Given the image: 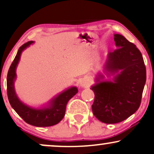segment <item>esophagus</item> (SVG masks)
<instances>
[{
    "label": "esophagus",
    "instance_id": "esophagus-1",
    "mask_svg": "<svg viewBox=\"0 0 154 154\" xmlns=\"http://www.w3.org/2000/svg\"><path fill=\"white\" fill-rule=\"evenodd\" d=\"M89 85H90L89 81L86 78L82 79L80 82H79V85H80L82 87H88L89 86Z\"/></svg>",
    "mask_w": 154,
    "mask_h": 154
}]
</instances>
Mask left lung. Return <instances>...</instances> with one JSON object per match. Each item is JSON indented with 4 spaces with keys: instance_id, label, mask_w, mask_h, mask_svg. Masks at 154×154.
Returning <instances> with one entry per match:
<instances>
[{
    "instance_id": "left-lung-1",
    "label": "left lung",
    "mask_w": 154,
    "mask_h": 154,
    "mask_svg": "<svg viewBox=\"0 0 154 154\" xmlns=\"http://www.w3.org/2000/svg\"><path fill=\"white\" fill-rule=\"evenodd\" d=\"M114 41L117 49L108 53L102 69L112 79H104L99 72L90 88L95 95L93 113L106 124L123 121L138 110L146 79V67L137 46L121 34H115Z\"/></svg>"
}]
</instances>
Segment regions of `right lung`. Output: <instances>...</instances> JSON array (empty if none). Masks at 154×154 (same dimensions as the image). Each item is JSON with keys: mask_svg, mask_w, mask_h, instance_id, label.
<instances>
[{"mask_svg": "<svg viewBox=\"0 0 154 154\" xmlns=\"http://www.w3.org/2000/svg\"><path fill=\"white\" fill-rule=\"evenodd\" d=\"M33 41L25 43L20 47L7 76V93L12 108L26 123L36 127H50L58 124L64 118L67 102L78 92L77 87H70L53 97L48 103L40 107H33L20 99L15 89L17 79L16 69L20 60L22 53L34 44Z\"/></svg>", "mask_w": 154, "mask_h": 154, "instance_id": "obj_1", "label": "right lung"}]
</instances>
